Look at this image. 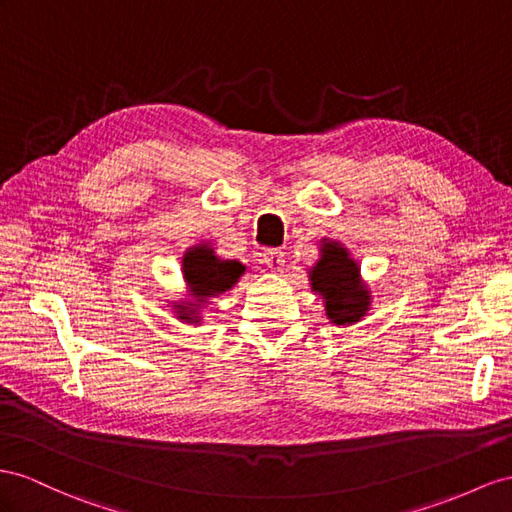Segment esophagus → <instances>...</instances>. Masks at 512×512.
<instances>
[{"instance_id": "34e87169", "label": "esophagus", "mask_w": 512, "mask_h": 512, "mask_svg": "<svg viewBox=\"0 0 512 512\" xmlns=\"http://www.w3.org/2000/svg\"><path fill=\"white\" fill-rule=\"evenodd\" d=\"M264 261H266L270 270L283 272V268H285V253L279 251V248H268V251H264Z\"/></svg>"}]
</instances>
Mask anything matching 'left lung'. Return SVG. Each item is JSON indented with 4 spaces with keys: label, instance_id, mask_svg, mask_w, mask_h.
Instances as JSON below:
<instances>
[{
    "label": "left lung",
    "instance_id": "1",
    "mask_svg": "<svg viewBox=\"0 0 512 512\" xmlns=\"http://www.w3.org/2000/svg\"><path fill=\"white\" fill-rule=\"evenodd\" d=\"M311 290L324 300L333 324H355L370 309V290L361 281V268L339 242H324L318 264L309 270Z\"/></svg>",
    "mask_w": 512,
    "mask_h": 512
}]
</instances>
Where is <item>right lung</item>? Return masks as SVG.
Instances as JSON below:
<instances>
[{
    "mask_svg": "<svg viewBox=\"0 0 512 512\" xmlns=\"http://www.w3.org/2000/svg\"><path fill=\"white\" fill-rule=\"evenodd\" d=\"M246 270L244 264L235 259H220L214 255V248L209 244H196L188 248L183 255V279L190 287V296L194 300H179L175 303L177 318L183 322H199L201 305L209 298L225 294L238 283Z\"/></svg>",
    "mask_w": 512,
    "mask_h": 512,
    "instance_id": "obj_1",
    "label": "right lung"
}]
</instances>
